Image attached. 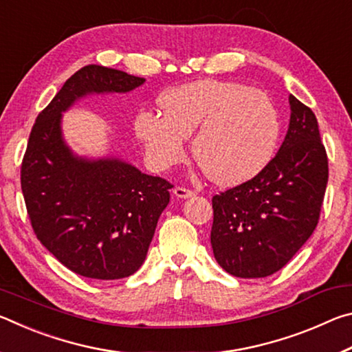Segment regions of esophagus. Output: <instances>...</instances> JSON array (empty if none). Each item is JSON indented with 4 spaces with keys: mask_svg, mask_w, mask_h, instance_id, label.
I'll list each match as a JSON object with an SVG mask.
<instances>
[{
    "mask_svg": "<svg viewBox=\"0 0 352 352\" xmlns=\"http://www.w3.org/2000/svg\"><path fill=\"white\" fill-rule=\"evenodd\" d=\"M174 194H175V197H178V199H189V197H192V195H195L194 190L186 189L183 186H177L174 189Z\"/></svg>",
    "mask_w": 352,
    "mask_h": 352,
    "instance_id": "esophagus-1",
    "label": "esophagus"
}]
</instances>
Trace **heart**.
Masks as SVG:
<instances>
[{"mask_svg":"<svg viewBox=\"0 0 352 352\" xmlns=\"http://www.w3.org/2000/svg\"><path fill=\"white\" fill-rule=\"evenodd\" d=\"M163 111L140 110L135 130L153 169L166 170L192 152L210 180L233 186L270 163L281 121L265 93L241 82L199 80L166 91Z\"/></svg>","mask_w":352,"mask_h":352,"instance_id":"b5f03b06","label":"heart"}]
</instances>
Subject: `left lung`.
<instances>
[{"instance_id": "1", "label": "left lung", "mask_w": 352, "mask_h": 352, "mask_svg": "<svg viewBox=\"0 0 352 352\" xmlns=\"http://www.w3.org/2000/svg\"><path fill=\"white\" fill-rule=\"evenodd\" d=\"M289 104L287 135L270 163L212 197L214 258L237 278L281 270L318 223L329 175L326 148L314 111L292 94Z\"/></svg>"}]
</instances>
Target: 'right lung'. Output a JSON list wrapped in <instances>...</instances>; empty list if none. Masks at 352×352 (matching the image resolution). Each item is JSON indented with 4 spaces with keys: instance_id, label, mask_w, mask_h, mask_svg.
I'll list each match as a JSON object with an SVG mask.
<instances>
[{
    "instance_id": "obj_1",
    "label": "right lung",
    "mask_w": 352,
    "mask_h": 352,
    "mask_svg": "<svg viewBox=\"0 0 352 352\" xmlns=\"http://www.w3.org/2000/svg\"><path fill=\"white\" fill-rule=\"evenodd\" d=\"M146 79L87 65L31 130L21 163V190L37 239L77 275L121 279L140 269L172 184L118 158L76 157L62 136V113L93 93H129Z\"/></svg>"
}]
</instances>
